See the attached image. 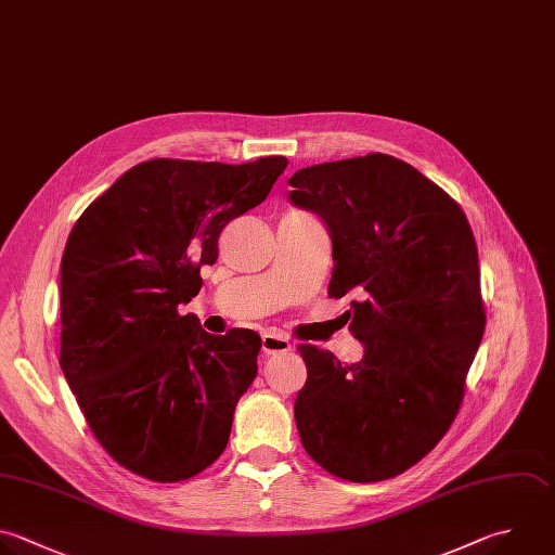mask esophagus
<instances>
[{"label":"esophagus","mask_w":555,"mask_h":555,"mask_svg":"<svg viewBox=\"0 0 555 555\" xmlns=\"http://www.w3.org/2000/svg\"><path fill=\"white\" fill-rule=\"evenodd\" d=\"M291 340L284 338L282 334H275V332H264L262 336V351L267 356H275V353H286L291 351Z\"/></svg>","instance_id":"1"}]
</instances>
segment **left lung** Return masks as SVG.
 Instances as JSON below:
<instances>
[{
  "label": "left lung",
  "mask_w": 555,
  "mask_h": 555,
  "mask_svg": "<svg viewBox=\"0 0 555 555\" xmlns=\"http://www.w3.org/2000/svg\"><path fill=\"white\" fill-rule=\"evenodd\" d=\"M288 184L327 225V295L353 297L345 314L364 345L356 364L299 345L301 444L336 477H395L447 434L483 336L473 230L440 186L386 154L306 167Z\"/></svg>",
  "instance_id": "8db88e82"
}]
</instances>
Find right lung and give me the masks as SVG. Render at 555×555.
Instances as JSON below:
<instances>
[{
    "instance_id": "right-lung-1",
    "label": "right lung",
    "mask_w": 555,
    "mask_h": 555,
    "mask_svg": "<svg viewBox=\"0 0 555 555\" xmlns=\"http://www.w3.org/2000/svg\"><path fill=\"white\" fill-rule=\"evenodd\" d=\"M284 156L245 165L154 158L76 221L61 262V366L115 462L182 481L225 449L258 373L260 336H212L180 314L219 258V234L262 204Z\"/></svg>"
}]
</instances>
